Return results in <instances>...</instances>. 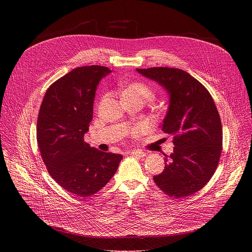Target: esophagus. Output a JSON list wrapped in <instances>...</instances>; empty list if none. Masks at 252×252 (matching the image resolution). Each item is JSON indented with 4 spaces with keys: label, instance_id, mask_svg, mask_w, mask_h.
I'll return each mask as SVG.
<instances>
[{
    "label": "esophagus",
    "instance_id": "1",
    "mask_svg": "<svg viewBox=\"0 0 252 252\" xmlns=\"http://www.w3.org/2000/svg\"><path fill=\"white\" fill-rule=\"evenodd\" d=\"M131 155L133 156H136V157H144V156H146V153L145 152H143V151H133L131 152Z\"/></svg>",
    "mask_w": 252,
    "mask_h": 252
}]
</instances>
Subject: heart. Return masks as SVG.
<instances>
[{
    "label": "heart",
    "instance_id": "heart-1",
    "mask_svg": "<svg viewBox=\"0 0 252 252\" xmlns=\"http://www.w3.org/2000/svg\"><path fill=\"white\" fill-rule=\"evenodd\" d=\"M150 97H152L151 90L141 83H130L122 90V99L139 98L144 100Z\"/></svg>",
    "mask_w": 252,
    "mask_h": 252
}]
</instances>
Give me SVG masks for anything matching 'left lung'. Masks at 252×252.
Listing matches in <instances>:
<instances>
[{
    "instance_id": "left-lung-1",
    "label": "left lung",
    "mask_w": 252,
    "mask_h": 252,
    "mask_svg": "<svg viewBox=\"0 0 252 252\" xmlns=\"http://www.w3.org/2000/svg\"><path fill=\"white\" fill-rule=\"evenodd\" d=\"M160 85L168 109L160 127L174 137V152L164 155V170L153 177L166 195L187 197L202 189L214 176L222 146L221 123L213 97L188 72L178 68H137Z\"/></svg>"
}]
</instances>
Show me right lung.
<instances>
[{
    "instance_id": "1",
    "label": "right lung",
    "mask_w": 252,
    "mask_h": 252,
    "mask_svg": "<svg viewBox=\"0 0 252 252\" xmlns=\"http://www.w3.org/2000/svg\"><path fill=\"white\" fill-rule=\"evenodd\" d=\"M110 72L100 65L72 69L49 87L38 112L36 139L49 174L79 197L105 187L123 159V155L102 152L84 140L97 87Z\"/></svg>"
}]
</instances>
